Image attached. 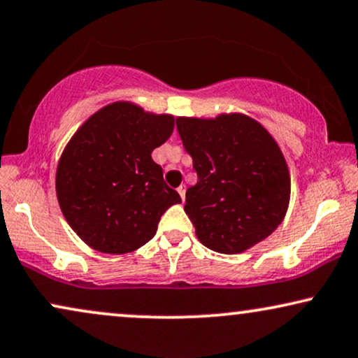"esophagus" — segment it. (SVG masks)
<instances>
[{
    "instance_id": "esophagus-1",
    "label": "esophagus",
    "mask_w": 358,
    "mask_h": 358,
    "mask_svg": "<svg viewBox=\"0 0 358 358\" xmlns=\"http://www.w3.org/2000/svg\"><path fill=\"white\" fill-rule=\"evenodd\" d=\"M178 192H179L180 199H182V201H184V199H185V187H184V185H180V187H178Z\"/></svg>"
}]
</instances>
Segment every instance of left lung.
Returning a JSON list of instances; mask_svg holds the SVG:
<instances>
[{"label":"left lung","mask_w":358,"mask_h":358,"mask_svg":"<svg viewBox=\"0 0 358 358\" xmlns=\"http://www.w3.org/2000/svg\"><path fill=\"white\" fill-rule=\"evenodd\" d=\"M176 124L197 173L184 210L201 243L235 255L270 236L291 194L286 159L271 134L241 113L180 117Z\"/></svg>","instance_id":"left-lung-1"}]
</instances>
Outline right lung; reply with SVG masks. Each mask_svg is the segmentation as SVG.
I'll return each mask as SVG.
<instances>
[{"label":"right lung","instance_id":"right-lung-1","mask_svg":"<svg viewBox=\"0 0 358 358\" xmlns=\"http://www.w3.org/2000/svg\"><path fill=\"white\" fill-rule=\"evenodd\" d=\"M173 129V115L115 101L67 143L55 192L67 224L88 247L111 255L134 252L155 236L162 213L180 203L151 157Z\"/></svg>","mask_w":358,"mask_h":358}]
</instances>
